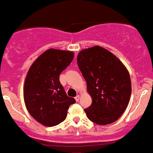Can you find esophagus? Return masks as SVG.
I'll use <instances>...</instances> for the list:
<instances>
[{
  "label": "esophagus",
  "mask_w": 153,
  "mask_h": 153,
  "mask_svg": "<svg viewBox=\"0 0 153 153\" xmlns=\"http://www.w3.org/2000/svg\"><path fill=\"white\" fill-rule=\"evenodd\" d=\"M75 100L76 101H79V100H80V95H76V96L75 97Z\"/></svg>",
  "instance_id": "esophagus-1"
}]
</instances>
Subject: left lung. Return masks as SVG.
<instances>
[{
	"instance_id": "1",
	"label": "left lung",
	"mask_w": 153,
	"mask_h": 153,
	"mask_svg": "<svg viewBox=\"0 0 153 153\" xmlns=\"http://www.w3.org/2000/svg\"><path fill=\"white\" fill-rule=\"evenodd\" d=\"M77 64L92 98L85 109L90 121L101 126L114 122L126 109L131 94L129 72L114 54L100 46L82 50Z\"/></svg>"
}]
</instances>
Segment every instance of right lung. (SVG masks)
Returning <instances> with one entry per match:
<instances>
[{"label": "right lung", "instance_id": "1", "mask_svg": "<svg viewBox=\"0 0 153 153\" xmlns=\"http://www.w3.org/2000/svg\"><path fill=\"white\" fill-rule=\"evenodd\" d=\"M74 58L72 51L50 49L36 59L27 74L23 98L30 115L45 126H54L66 119L75 103L59 81V75Z\"/></svg>", "mask_w": 153, "mask_h": 153}]
</instances>
